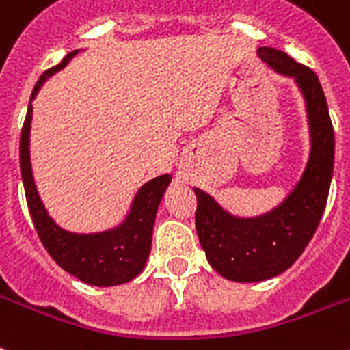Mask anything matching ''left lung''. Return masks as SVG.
<instances>
[{
    "label": "left lung",
    "instance_id": "left-lung-1",
    "mask_svg": "<svg viewBox=\"0 0 350 350\" xmlns=\"http://www.w3.org/2000/svg\"><path fill=\"white\" fill-rule=\"evenodd\" d=\"M257 53L278 73L293 77L302 90L311 129V154L302 180L288 200L254 219L230 215L208 194L194 189L196 230L206 260L217 273L235 282L277 277L302 255L322 219L334 167V129L317 73L275 48L262 46Z\"/></svg>",
    "mask_w": 350,
    "mask_h": 350
}]
</instances>
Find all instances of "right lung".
Returning <instances> with one entry per match:
<instances>
[{
    "mask_svg": "<svg viewBox=\"0 0 350 350\" xmlns=\"http://www.w3.org/2000/svg\"><path fill=\"white\" fill-rule=\"evenodd\" d=\"M77 53H68L61 64L50 68L42 73L33 88L30 102L36 98L39 88L48 77L59 72L68 64V61ZM30 124H32V104H28L27 118L21 129V144H19V165L25 185L28 210L32 215L33 226L41 239L42 246L50 257L61 266L64 271L72 273L79 280L92 286H118L129 282L140 273L150 254L152 241V226H154L156 210L160 204L163 192L169 187L170 176H158L138 190L129 215L126 221L115 230L102 234L79 235L70 234L61 226H57L48 215L41 198L37 194L33 183L32 167H30Z\"/></svg>",
    "mask_w": 350,
    "mask_h": 350,
    "instance_id": "obj_1",
    "label": "right lung"
}]
</instances>
